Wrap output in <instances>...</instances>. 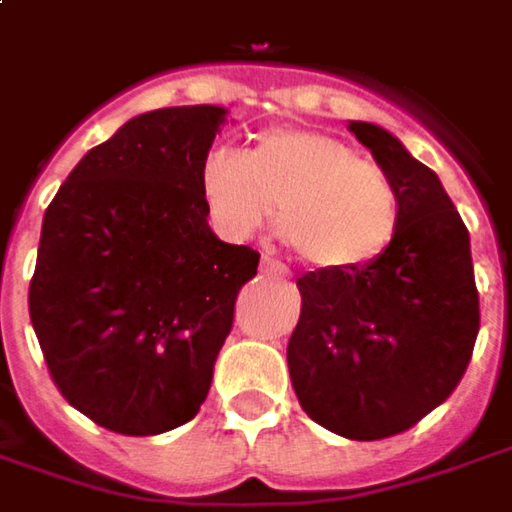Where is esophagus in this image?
<instances>
[{
	"label": "esophagus",
	"mask_w": 512,
	"mask_h": 512,
	"mask_svg": "<svg viewBox=\"0 0 512 512\" xmlns=\"http://www.w3.org/2000/svg\"><path fill=\"white\" fill-rule=\"evenodd\" d=\"M260 272L263 274H269V277H286V266H280L277 260H272L269 255H263L260 257Z\"/></svg>",
	"instance_id": "34e87169"
}]
</instances>
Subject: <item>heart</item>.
I'll use <instances>...</instances> for the list:
<instances>
[{"mask_svg":"<svg viewBox=\"0 0 512 512\" xmlns=\"http://www.w3.org/2000/svg\"><path fill=\"white\" fill-rule=\"evenodd\" d=\"M206 221L226 240H246L269 218L317 272H357L397 238V184L334 135L269 130L246 152L215 144L195 175Z\"/></svg>","mask_w":512,"mask_h":512,"instance_id":"obj_1","label":"heart"}]
</instances>
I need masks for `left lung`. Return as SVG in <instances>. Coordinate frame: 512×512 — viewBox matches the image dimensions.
<instances>
[{
  "instance_id": "8db88e82",
  "label": "left lung",
  "mask_w": 512,
  "mask_h": 512,
  "mask_svg": "<svg viewBox=\"0 0 512 512\" xmlns=\"http://www.w3.org/2000/svg\"><path fill=\"white\" fill-rule=\"evenodd\" d=\"M397 184L394 243L357 272H309L289 374L303 411L337 436L371 442L414 428L450 397L479 334L470 235L439 175L397 135L348 121Z\"/></svg>"
}]
</instances>
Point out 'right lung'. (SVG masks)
I'll list each match as a JSON object with an SVG mask.
<instances>
[{"label": "right lung", "instance_id": "right-lung-1", "mask_svg": "<svg viewBox=\"0 0 512 512\" xmlns=\"http://www.w3.org/2000/svg\"><path fill=\"white\" fill-rule=\"evenodd\" d=\"M226 118L218 104L135 115L47 206L30 323L64 399L107 431L155 436L201 411L257 274L260 255L209 229L195 189Z\"/></svg>", "mask_w": 512, "mask_h": 512}]
</instances>
